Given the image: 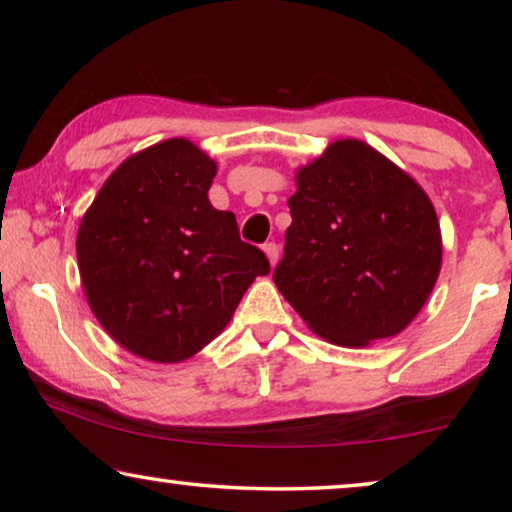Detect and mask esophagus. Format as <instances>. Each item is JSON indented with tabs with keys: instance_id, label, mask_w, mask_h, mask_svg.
<instances>
[{
	"instance_id": "1",
	"label": "esophagus",
	"mask_w": 512,
	"mask_h": 512,
	"mask_svg": "<svg viewBox=\"0 0 512 512\" xmlns=\"http://www.w3.org/2000/svg\"><path fill=\"white\" fill-rule=\"evenodd\" d=\"M263 251H265V256H268V261H270V265L272 268H275L277 265V261H279V247L275 242H270V244H265L263 247Z\"/></svg>"
}]
</instances>
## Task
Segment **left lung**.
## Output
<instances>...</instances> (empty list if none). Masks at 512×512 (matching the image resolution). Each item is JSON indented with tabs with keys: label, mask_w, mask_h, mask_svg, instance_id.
Listing matches in <instances>:
<instances>
[{
	"label": "left lung",
	"mask_w": 512,
	"mask_h": 512,
	"mask_svg": "<svg viewBox=\"0 0 512 512\" xmlns=\"http://www.w3.org/2000/svg\"><path fill=\"white\" fill-rule=\"evenodd\" d=\"M277 289L340 347L398 335L429 300L443 237L422 186L361 139H335L296 170Z\"/></svg>",
	"instance_id": "obj_1"
}]
</instances>
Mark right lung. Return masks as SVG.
Returning <instances> with one entry per match:
<instances>
[{"instance_id": "add662e5", "label": "right lung", "mask_w": 512, "mask_h": 512, "mask_svg": "<svg viewBox=\"0 0 512 512\" xmlns=\"http://www.w3.org/2000/svg\"><path fill=\"white\" fill-rule=\"evenodd\" d=\"M214 177L200 146L165 139L125 158L81 219L76 261L90 310L146 361L198 354L270 272L263 251L240 240L235 214L209 202Z\"/></svg>"}]
</instances>
